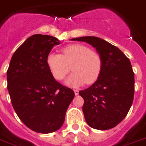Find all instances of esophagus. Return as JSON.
<instances>
[{
	"label": "esophagus",
	"mask_w": 146,
	"mask_h": 146,
	"mask_svg": "<svg viewBox=\"0 0 146 146\" xmlns=\"http://www.w3.org/2000/svg\"><path fill=\"white\" fill-rule=\"evenodd\" d=\"M73 91H74V94H75L76 96L79 95V90H76V89H75V90H73Z\"/></svg>",
	"instance_id": "1"
}]
</instances>
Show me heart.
Here are the masks:
<instances>
[{
	"label": "heart",
	"mask_w": 146,
	"mask_h": 146,
	"mask_svg": "<svg viewBox=\"0 0 146 146\" xmlns=\"http://www.w3.org/2000/svg\"><path fill=\"white\" fill-rule=\"evenodd\" d=\"M72 65L73 71L64 83L72 88L80 87L85 83L92 84L99 78L102 67V59L99 52L88 46L73 44L62 49V55L50 52L46 56V64L57 80L63 79Z\"/></svg>",
	"instance_id": "obj_1"
}]
</instances>
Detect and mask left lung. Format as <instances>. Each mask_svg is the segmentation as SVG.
Here are the masks:
<instances>
[{"mask_svg":"<svg viewBox=\"0 0 146 146\" xmlns=\"http://www.w3.org/2000/svg\"><path fill=\"white\" fill-rule=\"evenodd\" d=\"M87 42L102 59L100 75L91 86L79 91L84 99L82 111L89 125L108 130L122 122L133 103L134 73L130 60L118 47L95 36L71 39Z\"/></svg>","mask_w":146,"mask_h":146,"instance_id":"1","label":"left lung"}]
</instances>
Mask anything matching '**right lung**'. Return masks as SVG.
Instances as JSON below:
<instances>
[{"instance_id":"add662e5","label":"right lung","mask_w":146,"mask_h":146,"mask_svg":"<svg viewBox=\"0 0 146 146\" xmlns=\"http://www.w3.org/2000/svg\"><path fill=\"white\" fill-rule=\"evenodd\" d=\"M59 44L50 35H32L14 52L7 73L15 111L26 126L37 133L59 129L75 96L72 89L54 79L46 64V56Z\"/></svg>"}]
</instances>
